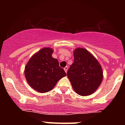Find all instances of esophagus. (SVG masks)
Returning <instances> with one entry per match:
<instances>
[{"mask_svg":"<svg viewBox=\"0 0 125 125\" xmlns=\"http://www.w3.org/2000/svg\"><path fill=\"white\" fill-rule=\"evenodd\" d=\"M64 69L65 72L67 73V71H68V66H66V67H65V68H64Z\"/></svg>","mask_w":125,"mask_h":125,"instance_id":"obj_1","label":"esophagus"}]
</instances>
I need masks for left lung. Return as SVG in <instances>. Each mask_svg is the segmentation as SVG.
I'll return each instance as SVG.
<instances>
[{
	"label": "left lung",
	"instance_id": "8db88e82",
	"mask_svg": "<svg viewBox=\"0 0 125 125\" xmlns=\"http://www.w3.org/2000/svg\"><path fill=\"white\" fill-rule=\"evenodd\" d=\"M74 62L67 73L73 88L81 96H89L96 91L103 78L100 62L87 49L77 47L74 51Z\"/></svg>",
	"mask_w": 125,
	"mask_h": 125
}]
</instances>
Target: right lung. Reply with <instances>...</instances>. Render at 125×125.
I'll list each match as a JSON object with an SVG mask.
<instances>
[{"label": "right lung", "instance_id": "add662e5", "mask_svg": "<svg viewBox=\"0 0 125 125\" xmlns=\"http://www.w3.org/2000/svg\"><path fill=\"white\" fill-rule=\"evenodd\" d=\"M54 51L44 47L32 56L24 69L25 79L29 86L38 92H48L54 88L66 73L52 56Z\"/></svg>", "mask_w": 125, "mask_h": 125}]
</instances>
